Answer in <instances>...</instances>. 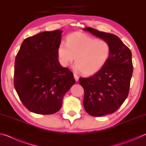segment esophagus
Wrapping results in <instances>:
<instances>
[{"label": "esophagus", "mask_w": 146, "mask_h": 146, "mask_svg": "<svg viewBox=\"0 0 146 146\" xmlns=\"http://www.w3.org/2000/svg\"><path fill=\"white\" fill-rule=\"evenodd\" d=\"M74 78H75V80L76 81V82H77V81H78L79 77H78V76L77 75H76V74H74Z\"/></svg>", "instance_id": "1"}]
</instances>
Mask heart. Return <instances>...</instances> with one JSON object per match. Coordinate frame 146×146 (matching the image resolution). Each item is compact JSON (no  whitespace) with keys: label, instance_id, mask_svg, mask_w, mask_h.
Wrapping results in <instances>:
<instances>
[{"label":"heart","instance_id":"heart-1","mask_svg":"<svg viewBox=\"0 0 146 146\" xmlns=\"http://www.w3.org/2000/svg\"><path fill=\"white\" fill-rule=\"evenodd\" d=\"M60 64L67 67L75 60L76 71L90 75L98 72L107 62L111 53L110 43L82 33L69 35L67 43L61 42L58 48Z\"/></svg>","mask_w":146,"mask_h":146}]
</instances>
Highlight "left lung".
<instances>
[{
  "label": "left lung",
  "mask_w": 146,
  "mask_h": 146,
  "mask_svg": "<svg viewBox=\"0 0 146 146\" xmlns=\"http://www.w3.org/2000/svg\"><path fill=\"white\" fill-rule=\"evenodd\" d=\"M83 30L106 40L111 46L110 57L104 67L90 77L79 78L84 90V107L93 117L111 114L122 106L129 93L133 74L131 52L115 35L92 28Z\"/></svg>",
  "instance_id": "left-lung-1"
}]
</instances>
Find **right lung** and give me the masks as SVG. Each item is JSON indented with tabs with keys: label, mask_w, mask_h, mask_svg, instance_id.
Returning <instances> with one entry per match:
<instances>
[{
	"label": "right lung",
	"mask_w": 146,
	"mask_h": 146,
	"mask_svg": "<svg viewBox=\"0 0 146 146\" xmlns=\"http://www.w3.org/2000/svg\"><path fill=\"white\" fill-rule=\"evenodd\" d=\"M62 33L44 31L26 38L16 56L15 88L24 106L36 114L58 111L64 95L75 83L73 73L58 59Z\"/></svg>",
	"instance_id": "add662e5"
}]
</instances>
